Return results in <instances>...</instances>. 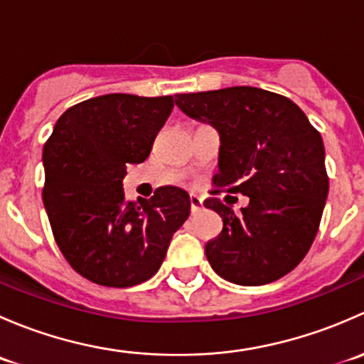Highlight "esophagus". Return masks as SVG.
Listing matches in <instances>:
<instances>
[{
	"instance_id": "1",
	"label": "esophagus",
	"mask_w": 364,
	"mask_h": 364,
	"mask_svg": "<svg viewBox=\"0 0 364 364\" xmlns=\"http://www.w3.org/2000/svg\"><path fill=\"white\" fill-rule=\"evenodd\" d=\"M203 208H204V203L199 196H190V211H192L193 215L199 213Z\"/></svg>"
}]
</instances>
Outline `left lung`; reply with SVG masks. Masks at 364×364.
<instances>
[{"instance_id": "1", "label": "left lung", "mask_w": 364, "mask_h": 364, "mask_svg": "<svg viewBox=\"0 0 364 364\" xmlns=\"http://www.w3.org/2000/svg\"><path fill=\"white\" fill-rule=\"evenodd\" d=\"M176 105L220 132L213 183L250 197L240 216L216 197L204 200L223 220L205 245L215 273L237 285L291 273L310 250L328 199L321 134L294 102L260 87L176 95Z\"/></svg>"}]
</instances>
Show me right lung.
<instances>
[{"label": "right lung", "instance_id": "obj_1", "mask_svg": "<svg viewBox=\"0 0 364 364\" xmlns=\"http://www.w3.org/2000/svg\"><path fill=\"white\" fill-rule=\"evenodd\" d=\"M174 107L172 97L112 93L61 114L43 146V205L70 266L105 287H132L160 269L190 215V197L161 186L151 199H124L127 164L149 156Z\"/></svg>", "mask_w": 364, "mask_h": 364}]
</instances>
